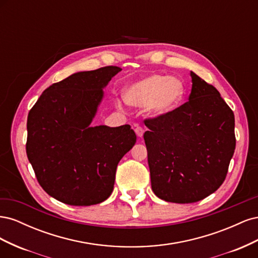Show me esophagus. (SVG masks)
<instances>
[{
  "instance_id": "obj_1",
  "label": "esophagus",
  "mask_w": 258,
  "mask_h": 258,
  "mask_svg": "<svg viewBox=\"0 0 258 258\" xmlns=\"http://www.w3.org/2000/svg\"><path fill=\"white\" fill-rule=\"evenodd\" d=\"M135 131H136V134H137V136H138L139 138H142V137H143V135H144V129H143L142 127L137 126L136 129H135Z\"/></svg>"
}]
</instances>
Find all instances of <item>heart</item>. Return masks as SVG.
I'll list each match as a JSON object with an SVG mask.
<instances>
[{
  "mask_svg": "<svg viewBox=\"0 0 258 258\" xmlns=\"http://www.w3.org/2000/svg\"><path fill=\"white\" fill-rule=\"evenodd\" d=\"M185 97V85L182 80L167 75L152 74L128 85L124 89L127 103L144 107L154 116H166L181 106ZM117 107H122V101L115 99Z\"/></svg>",
  "mask_w": 258,
  "mask_h": 258,
  "instance_id": "b5f03b06",
  "label": "heart"
}]
</instances>
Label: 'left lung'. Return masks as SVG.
Wrapping results in <instances>:
<instances>
[{
    "label": "left lung",
    "instance_id": "obj_1",
    "mask_svg": "<svg viewBox=\"0 0 258 258\" xmlns=\"http://www.w3.org/2000/svg\"><path fill=\"white\" fill-rule=\"evenodd\" d=\"M188 102L147 119L144 134L154 194L191 204L217 190L235 153V115L212 85L190 72Z\"/></svg>",
    "mask_w": 258,
    "mask_h": 258
}]
</instances>
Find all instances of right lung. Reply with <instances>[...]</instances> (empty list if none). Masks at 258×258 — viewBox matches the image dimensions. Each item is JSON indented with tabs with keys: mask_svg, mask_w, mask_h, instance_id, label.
I'll return each instance as SVG.
<instances>
[{
	"mask_svg": "<svg viewBox=\"0 0 258 258\" xmlns=\"http://www.w3.org/2000/svg\"><path fill=\"white\" fill-rule=\"evenodd\" d=\"M121 71L104 67L52 84L28 115L27 155L38 183L70 206H92L114 188L116 168L136 144L129 124L91 126L103 89Z\"/></svg>",
	"mask_w": 258,
	"mask_h": 258,
	"instance_id": "1",
	"label": "right lung"
}]
</instances>
